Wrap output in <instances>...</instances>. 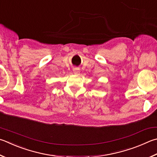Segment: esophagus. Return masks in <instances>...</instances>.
Masks as SVG:
<instances>
[{"mask_svg":"<svg viewBox=\"0 0 157 157\" xmlns=\"http://www.w3.org/2000/svg\"><path fill=\"white\" fill-rule=\"evenodd\" d=\"M73 73H75V74H78L79 73V69H78V68H74V69H73Z\"/></svg>","mask_w":157,"mask_h":157,"instance_id":"34e87169","label":"esophagus"}]
</instances>
